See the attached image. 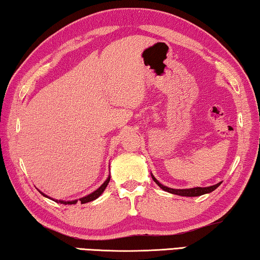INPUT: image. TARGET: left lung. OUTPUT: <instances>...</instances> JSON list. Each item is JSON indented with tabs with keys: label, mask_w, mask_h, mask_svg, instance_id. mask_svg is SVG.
I'll return each mask as SVG.
<instances>
[{
	"label": "left lung",
	"mask_w": 260,
	"mask_h": 260,
	"mask_svg": "<svg viewBox=\"0 0 260 260\" xmlns=\"http://www.w3.org/2000/svg\"><path fill=\"white\" fill-rule=\"evenodd\" d=\"M152 178H153V181H154L162 190L167 191V192L173 193V194L183 196V197H197V196L210 193V192H212V191H214L221 184V182H220V183H218V184L207 186V188H201V186H199V188H191V189H172V188H168V186L161 184V183L156 180V178L153 175H152Z\"/></svg>",
	"instance_id": "obj_1"
}]
</instances>
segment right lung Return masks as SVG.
Returning <instances> with one entry per match:
<instances>
[{
	"label": "right lung",
	"mask_w": 260,
	"mask_h": 260,
	"mask_svg": "<svg viewBox=\"0 0 260 260\" xmlns=\"http://www.w3.org/2000/svg\"><path fill=\"white\" fill-rule=\"evenodd\" d=\"M109 181H110V176H108V178L107 180H106L104 183H102V185L100 186L99 189H96L95 191H93L92 193H90V194H87V196H85V197H83V198H80L79 199V202L82 203V204H85V203H90V202H92V201H94V199H96L98 197H99V196H101V193L104 192L105 191V189H106V186L108 185V183H109ZM42 196H45V197H47V198H49L47 194H45V193H42V192H40ZM52 199V198H50ZM52 201H54V202H56V203H59V204H64V205H67V204H69V205H72V204H76L77 203L78 201H71V202H64V201H57V199H52Z\"/></svg>",
	"instance_id": "add662e5"
}]
</instances>
